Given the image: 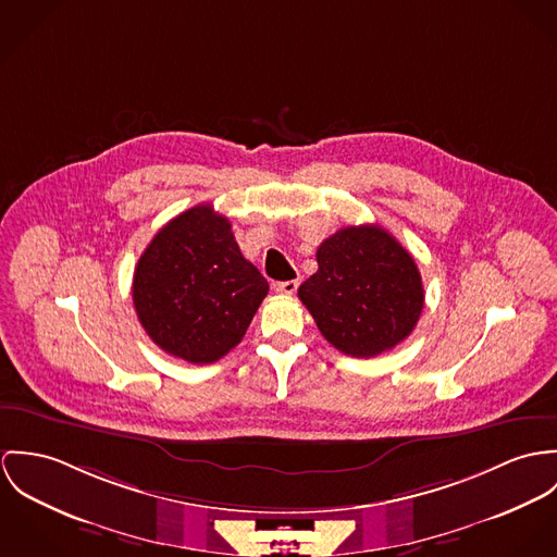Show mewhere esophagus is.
Returning <instances> with one entry per match:
<instances>
[{"label":"esophagus","instance_id":"obj_1","mask_svg":"<svg viewBox=\"0 0 557 557\" xmlns=\"http://www.w3.org/2000/svg\"><path fill=\"white\" fill-rule=\"evenodd\" d=\"M273 288H275V293H280V295H295V293H297V288H299V282H297V280L277 282Z\"/></svg>","mask_w":557,"mask_h":557}]
</instances>
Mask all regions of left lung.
Returning a JSON list of instances; mask_svg holds the SVG:
<instances>
[{"mask_svg":"<svg viewBox=\"0 0 557 557\" xmlns=\"http://www.w3.org/2000/svg\"><path fill=\"white\" fill-rule=\"evenodd\" d=\"M299 299L324 339L357 359L395 348L417 326L425 293L410 251L377 224L348 226L315 251Z\"/></svg>","mask_w":557,"mask_h":557,"instance_id":"1","label":"left lung"}]
</instances>
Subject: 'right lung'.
Returning a JSON list of instances; mask_svg holds the SVG:
<instances>
[{
	"mask_svg": "<svg viewBox=\"0 0 557 557\" xmlns=\"http://www.w3.org/2000/svg\"><path fill=\"white\" fill-rule=\"evenodd\" d=\"M269 293L231 222L196 205L158 231L134 269L132 299L147 335L194 366L228 355Z\"/></svg>",
	"mask_w": 557,
	"mask_h": 557,
	"instance_id": "right-lung-1",
	"label": "right lung"
}]
</instances>
